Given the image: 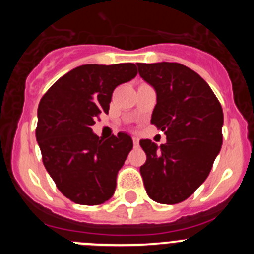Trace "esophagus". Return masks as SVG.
I'll return each mask as SVG.
<instances>
[{"instance_id": "obj_1", "label": "esophagus", "mask_w": 254, "mask_h": 254, "mask_svg": "<svg viewBox=\"0 0 254 254\" xmlns=\"http://www.w3.org/2000/svg\"><path fill=\"white\" fill-rule=\"evenodd\" d=\"M132 140H133L134 146H138V137H137V136H132Z\"/></svg>"}]
</instances>
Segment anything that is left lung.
Here are the masks:
<instances>
[{"instance_id": "8db88e82", "label": "left lung", "mask_w": 254, "mask_h": 254, "mask_svg": "<svg viewBox=\"0 0 254 254\" xmlns=\"http://www.w3.org/2000/svg\"><path fill=\"white\" fill-rule=\"evenodd\" d=\"M141 77L156 93L151 123L164 131L158 146L140 140L146 163L140 168L149 197L174 205L206 181L223 145V108L211 87L181 64H137Z\"/></svg>"}]
</instances>
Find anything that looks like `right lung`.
Listing matches in <instances>:
<instances>
[{
	"mask_svg": "<svg viewBox=\"0 0 254 254\" xmlns=\"http://www.w3.org/2000/svg\"><path fill=\"white\" fill-rule=\"evenodd\" d=\"M136 75L133 64H82L57 80L40 100L35 136L43 164L72 202L100 205L113 196L133 142L126 132L103 140L91 126L98 114H108L114 89Z\"/></svg>",
	"mask_w": 254,
	"mask_h": 254,
	"instance_id": "obj_1",
	"label": "right lung"
}]
</instances>
